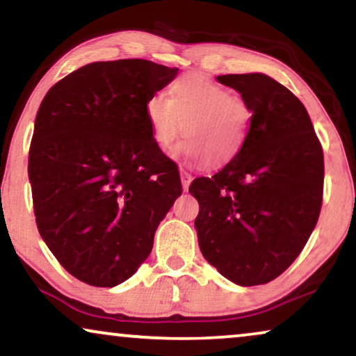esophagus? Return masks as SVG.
Listing matches in <instances>:
<instances>
[{
  "mask_svg": "<svg viewBox=\"0 0 356 356\" xmlns=\"http://www.w3.org/2000/svg\"><path fill=\"white\" fill-rule=\"evenodd\" d=\"M193 181V175L186 172V170H181V184H183V189L184 191H188L189 184Z\"/></svg>",
  "mask_w": 356,
  "mask_h": 356,
  "instance_id": "esophagus-1",
  "label": "esophagus"
}]
</instances>
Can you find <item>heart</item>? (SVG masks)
<instances>
[{"label": "heart", "instance_id": "obj_1", "mask_svg": "<svg viewBox=\"0 0 356 356\" xmlns=\"http://www.w3.org/2000/svg\"><path fill=\"white\" fill-rule=\"evenodd\" d=\"M155 145L170 152L183 134L184 154L204 160L209 168H223L245 147L251 110L228 87L202 74H186L175 82L170 97L155 92L145 104Z\"/></svg>", "mask_w": 356, "mask_h": 356}]
</instances>
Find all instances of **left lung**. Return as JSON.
<instances>
[{
	"instance_id": "8db88e82",
	"label": "left lung",
	"mask_w": 356,
	"mask_h": 356,
	"mask_svg": "<svg viewBox=\"0 0 356 356\" xmlns=\"http://www.w3.org/2000/svg\"><path fill=\"white\" fill-rule=\"evenodd\" d=\"M251 110L240 155L196 178L194 220L202 256L243 286L274 280L291 266L318 223L324 155L305 105L266 74L217 76Z\"/></svg>"
}]
</instances>
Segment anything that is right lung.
Instances as JSON below:
<instances>
[{
  "mask_svg": "<svg viewBox=\"0 0 356 356\" xmlns=\"http://www.w3.org/2000/svg\"><path fill=\"white\" fill-rule=\"evenodd\" d=\"M177 72L147 60L95 61L42 100L29 150L33 213L53 256L84 284L128 280L183 191L145 116L149 97Z\"/></svg>",
  "mask_w": 356,
  "mask_h": 356,
  "instance_id": "obj_1",
  "label": "right lung"
}]
</instances>
